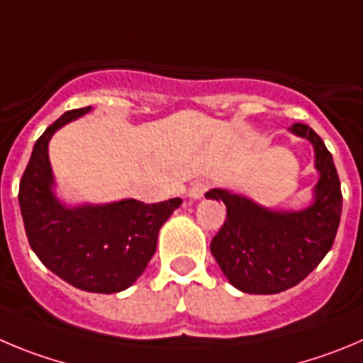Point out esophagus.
<instances>
[{"label": "esophagus", "mask_w": 363, "mask_h": 363, "mask_svg": "<svg viewBox=\"0 0 363 363\" xmlns=\"http://www.w3.org/2000/svg\"><path fill=\"white\" fill-rule=\"evenodd\" d=\"M209 181H204V179H201V181H195L191 184V188H189V191H188V195L191 199H201L202 195H204L206 191H208V188H209Z\"/></svg>", "instance_id": "obj_1"}]
</instances>
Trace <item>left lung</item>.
Segmentation results:
<instances>
[{"mask_svg": "<svg viewBox=\"0 0 363 363\" xmlns=\"http://www.w3.org/2000/svg\"><path fill=\"white\" fill-rule=\"evenodd\" d=\"M290 132L313 145L319 182L311 206L274 211L228 189L206 193L228 208L211 254L229 283L245 294H279L299 284L330 252L340 223V181L330 150L308 125L294 123Z\"/></svg>", "mask_w": 363, "mask_h": 363, "instance_id": "8db88e82", "label": "left lung"}]
</instances>
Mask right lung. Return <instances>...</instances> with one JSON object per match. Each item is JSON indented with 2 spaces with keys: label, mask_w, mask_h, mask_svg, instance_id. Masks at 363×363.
<instances>
[{
  "label": "right lung",
  "mask_w": 363,
  "mask_h": 363,
  "mask_svg": "<svg viewBox=\"0 0 363 363\" xmlns=\"http://www.w3.org/2000/svg\"><path fill=\"white\" fill-rule=\"evenodd\" d=\"M89 111L91 107L67 111L35 141L19 182V206L30 247L46 269L74 289L116 294L135 283L147 269L159 229L182 201L145 204L125 199L77 208L60 204L53 195L48 143L60 127Z\"/></svg>",
  "instance_id": "obj_1"
}]
</instances>
